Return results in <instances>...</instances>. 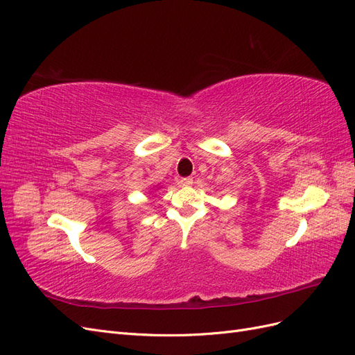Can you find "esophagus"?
<instances>
[{"label":"esophagus","instance_id":"34e87169","mask_svg":"<svg viewBox=\"0 0 355 355\" xmlns=\"http://www.w3.org/2000/svg\"><path fill=\"white\" fill-rule=\"evenodd\" d=\"M192 182H194V180H192V178H182L179 184H180L182 187H191Z\"/></svg>","mask_w":355,"mask_h":355}]
</instances>
